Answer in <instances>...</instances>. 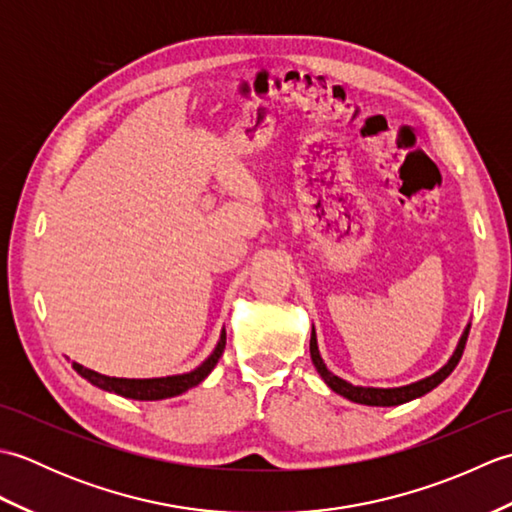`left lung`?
Wrapping results in <instances>:
<instances>
[{"instance_id":"8db88e82","label":"left lung","mask_w":512,"mask_h":512,"mask_svg":"<svg viewBox=\"0 0 512 512\" xmlns=\"http://www.w3.org/2000/svg\"><path fill=\"white\" fill-rule=\"evenodd\" d=\"M469 330L471 325H466V330L462 332L460 336V343L458 347H455L453 356L449 358V363L440 367L436 374H431L427 378L418 380V383H411V385H402V387H389V389H383V387H358V385H352L347 383V380L339 378L336 374H332L328 367H325L323 358L319 354V345H317V332H314L312 328V336H310V356H312V363L314 367H317V372L321 374V378L325 380V385H328L332 391H336V394L352 400V402H358V405H369V407H396V405H402V402H409L413 398H420L427 394V391H431L433 387H438L444 378H447L455 365L460 363L462 358V352H464V345H466V339H469Z\"/></svg>"}]
</instances>
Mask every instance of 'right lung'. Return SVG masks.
<instances>
[{"label":"right lung","instance_id":"add662e5","mask_svg":"<svg viewBox=\"0 0 512 512\" xmlns=\"http://www.w3.org/2000/svg\"><path fill=\"white\" fill-rule=\"evenodd\" d=\"M224 347H226V330H222L220 341H217L213 354L206 358L202 365L195 367L193 372L165 376V378H114V376H103L79 363H72V367L85 380H90L92 385L101 387L105 391H112V394H118L123 398H134V400H162V398L180 396L187 389L200 385L202 380L211 374V369L217 365V361H220Z\"/></svg>","mask_w":512,"mask_h":512}]
</instances>
